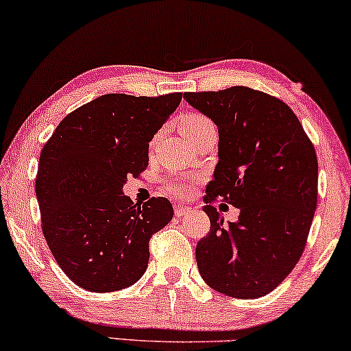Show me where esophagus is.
Here are the masks:
<instances>
[{"label": "esophagus", "instance_id": "34e87169", "mask_svg": "<svg viewBox=\"0 0 351 351\" xmlns=\"http://www.w3.org/2000/svg\"><path fill=\"white\" fill-rule=\"evenodd\" d=\"M174 207H176V217H179V218L190 217V215L194 212V208L182 206V204H177V206H174Z\"/></svg>", "mask_w": 351, "mask_h": 351}]
</instances>
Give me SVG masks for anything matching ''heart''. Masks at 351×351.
<instances>
[{"mask_svg":"<svg viewBox=\"0 0 351 351\" xmlns=\"http://www.w3.org/2000/svg\"><path fill=\"white\" fill-rule=\"evenodd\" d=\"M210 123L212 122L206 116L199 114V112H190V114L182 117L179 125L182 133L186 138H190L194 133L202 130L204 127L210 125ZM166 191L174 194L177 197H188L193 193V179H190V177H169L166 180Z\"/></svg>","mask_w":351,"mask_h":351,"instance_id":"heart-1","label":"heart"}]
</instances>
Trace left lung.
<instances>
[{"label": "left lung", "mask_w": 351, "mask_h": 351, "mask_svg": "<svg viewBox=\"0 0 351 351\" xmlns=\"http://www.w3.org/2000/svg\"><path fill=\"white\" fill-rule=\"evenodd\" d=\"M218 127V165L206 190L210 232L196 246L204 281L232 298H258L281 284L303 254L317 207L319 163L298 117L282 100L234 86L185 93ZM241 208L223 226L211 204Z\"/></svg>", "instance_id": "1"}]
</instances>
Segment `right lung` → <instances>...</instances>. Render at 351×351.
Instances as JSON below:
<instances>
[{
    "instance_id": "1",
    "label": "right lung",
    "mask_w": 351,
    "mask_h": 351,
    "mask_svg": "<svg viewBox=\"0 0 351 351\" xmlns=\"http://www.w3.org/2000/svg\"><path fill=\"white\" fill-rule=\"evenodd\" d=\"M160 97L106 94L59 122L40 152L36 177L42 232L58 265L89 292L141 279L149 240L172 219L166 197L139 206L122 193L149 165V143L180 105Z\"/></svg>"
}]
</instances>
